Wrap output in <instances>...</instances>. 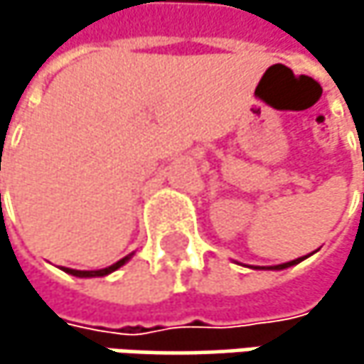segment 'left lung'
I'll return each instance as SVG.
<instances>
[{
	"label": "left lung",
	"mask_w": 364,
	"mask_h": 364,
	"mask_svg": "<svg viewBox=\"0 0 364 364\" xmlns=\"http://www.w3.org/2000/svg\"><path fill=\"white\" fill-rule=\"evenodd\" d=\"M306 257H299V259H293V261H287V263H280V265H272V267H255V269H284V267H291V265H297L299 261H304Z\"/></svg>",
	"instance_id": "1"
}]
</instances>
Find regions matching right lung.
<instances>
[{"mask_svg": "<svg viewBox=\"0 0 364 364\" xmlns=\"http://www.w3.org/2000/svg\"><path fill=\"white\" fill-rule=\"evenodd\" d=\"M130 259V255L128 257H124V259H119V261H115L113 265L109 267H103V269H71V267H65V272L67 274H71V276H77V278H95V276H107L111 272H115L117 267H122L126 261Z\"/></svg>", "mask_w": 364, "mask_h": 364, "instance_id": "obj_1", "label": "right lung"}]
</instances>
